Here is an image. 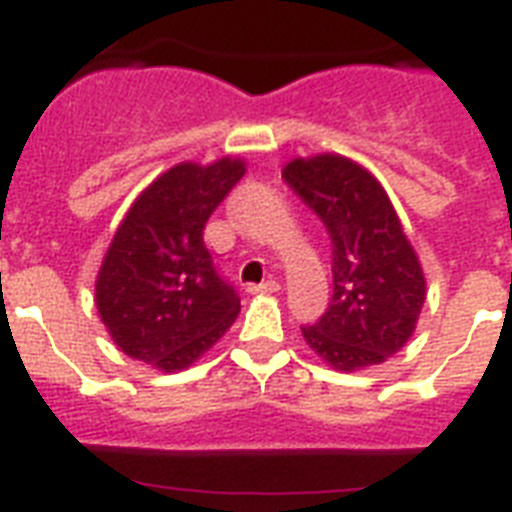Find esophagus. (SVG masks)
<instances>
[{
    "mask_svg": "<svg viewBox=\"0 0 512 512\" xmlns=\"http://www.w3.org/2000/svg\"><path fill=\"white\" fill-rule=\"evenodd\" d=\"M281 284L279 281H265V284H252V287L247 289V292H252V295H273V292H279Z\"/></svg>",
    "mask_w": 512,
    "mask_h": 512,
    "instance_id": "34e87169",
    "label": "esophagus"
}]
</instances>
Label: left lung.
<instances>
[{"mask_svg": "<svg viewBox=\"0 0 512 512\" xmlns=\"http://www.w3.org/2000/svg\"><path fill=\"white\" fill-rule=\"evenodd\" d=\"M289 188L327 225L335 292L327 313L303 327L308 348L337 372L388 361L417 329L425 273L380 180L340 154L292 159Z\"/></svg>", "mask_w": 512, "mask_h": 512, "instance_id": "8db88e82", "label": "left lung"}]
</instances>
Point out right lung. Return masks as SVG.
<instances>
[{
  "instance_id": "1",
  "label": "right lung",
  "mask_w": 512,
  "mask_h": 512,
  "mask_svg": "<svg viewBox=\"0 0 512 512\" xmlns=\"http://www.w3.org/2000/svg\"><path fill=\"white\" fill-rule=\"evenodd\" d=\"M247 172L239 156L162 172L116 228L95 281V305L122 353L180 372L228 332L241 311L217 276L204 225Z\"/></svg>"
}]
</instances>
